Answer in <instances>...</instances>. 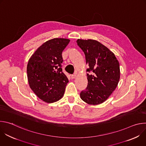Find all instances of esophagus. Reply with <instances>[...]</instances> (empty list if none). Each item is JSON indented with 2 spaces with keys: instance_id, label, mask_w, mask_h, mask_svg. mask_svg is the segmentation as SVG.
<instances>
[{
  "instance_id": "1",
  "label": "esophagus",
  "mask_w": 146,
  "mask_h": 146,
  "mask_svg": "<svg viewBox=\"0 0 146 146\" xmlns=\"http://www.w3.org/2000/svg\"><path fill=\"white\" fill-rule=\"evenodd\" d=\"M76 77V74H72V76H71V78H72V79H73V78H75V77Z\"/></svg>"
}]
</instances>
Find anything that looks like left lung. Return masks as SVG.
Returning a JSON list of instances; mask_svg holds the SVG:
<instances>
[{"instance_id":"obj_1","label":"left lung","mask_w":146,"mask_h":146,"mask_svg":"<svg viewBox=\"0 0 146 146\" xmlns=\"http://www.w3.org/2000/svg\"><path fill=\"white\" fill-rule=\"evenodd\" d=\"M77 45L84 52L88 85L80 93L81 99L89 105L106 101L117 87L120 78L119 64L114 53L95 40L78 39Z\"/></svg>"}]
</instances>
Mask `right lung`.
<instances>
[{"label":"right lung","instance_id":"add662e5","mask_svg":"<svg viewBox=\"0 0 146 146\" xmlns=\"http://www.w3.org/2000/svg\"><path fill=\"white\" fill-rule=\"evenodd\" d=\"M69 41L64 38L49 40L36 50L28 61L29 87L45 102H55L64 95L69 80L62 72V53Z\"/></svg>","mask_w":146,"mask_h":146}]
</instances>
